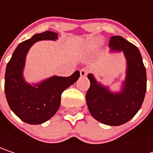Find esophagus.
I'll list each match as a JSON object with an SVG mask.
<instances>
[{
  "label": "esophagus",
  "mask_w": 153,
  "mask_h": 153,
  "mask_svg": "<svg viewBox=\"0 0 153 153\" xmlns=\"http://www.w3.org/2000/svg\"><path fill=\"white\" fill-rule=\"evenodd\" d=\"M79 74H80V76L82 77H85L88 75V70L87 69V68H82V69H80L79 70Z\"/></svg>",
  "instance_id": "esophagus-1"
}]
</instances>
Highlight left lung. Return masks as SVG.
I'll list each match as a JSON object with an SVG mask.
<instances>
[{"label":"left lung","mask_w":153,"mask_h":153,"mask_svg":"<svg viewBox=\"0 0 153 153\" xmlns=\"http://www.w3.org/2000/svg\"><path fill=\"white\" fill-rule=\"evenodd\" d=\"M109 47L111 50L123 51L126 56L128 69L123 89L113 94L88 74L90 87L86 101L89 112L97 120L105 125L120 126L130 120L142 106L146 92V70L139 49L121 36H111Z\"/></svg>","instance_id":"1"}]
</instances>
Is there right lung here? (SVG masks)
<instances>
[{
    "label": "right lung",
    "instance_id": "add662e5",
    "mask_svg": "<svg viewBox=\"0 0 153 153\" xmlns=\"http://www.w3.org/2000/svg\"><path fill=\"white\" fill-rule=\"evenodd\" d=\"M56 39L57 33L46 31L21 42L6 67L4 89L8 104L16 115L28 124H42L54 116L60 106L62 93L79 77L76 71L71 76L51 77L35 86L24 80L22 72L31 46L38 41Z\"/></svg>",
    "mask_w": 153,
    "mask_h": 153
}]
</instances>
